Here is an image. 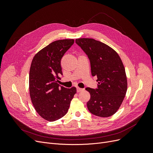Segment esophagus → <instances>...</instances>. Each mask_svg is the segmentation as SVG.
Returning a JSON list of instances; mask_svg holds the SVG:
<instances>
[{"label": "esophagus", "instance_id": "1", "mask_svg": "<svg viewBox=\"0 0 153 153\" xmlns=\"http://www.w3.org/2000/svg\"><path fill=\"white\" fill-rule=\"evenodd\" d=\"M84 90V89H81V88L76 87V91H77V92H81V91H83Z\"/></svg>", "mask_w": 153, "mask_h": 153}]
</instances>
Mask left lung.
Instances as JSON below:
<instances>
[{"label": "left lung", "instance_id": "left-lung-1", "mask_svg": "<svg viewBox=\"0 0 153 153\" xmlns=\"http://www.w3.org/2000/svg\"><path fill=\"white\" fill-rule=\"evenodd\" d=\"M75 42L89 59L92 76L98 78L97 89H85L91 94L88 110L96 116L110 117L118 110L127 91L123 63L114 49L99 41L79 38Z\"/></svg>", "mask_w": 153, "mask_h": 153}]
</instances>
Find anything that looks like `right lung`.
Segmentation results:
<instances>
[{"instance_id": "right-lung-1", "label": "right lung", "mask_w": 153, "mask_h": 153, "mask_svg": "<svg viewBox=\"0 0 153 153\" xmlns=\"http://www.w3.org/2000/svg\"><path fill=\"white\" fill-rule=\"evenodd\" d=\"M74 39L53 41L37 53L32 59L29 72V93L32 103L41 117L55 121L68 112L76 87H59L62 75L61 61Z\"/></svg>"}]
</instances>
